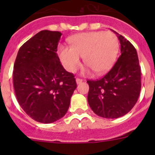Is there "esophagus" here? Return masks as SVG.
I'll return each mask as SVG.
<instances>
[{
    "mask_svg": "<svg viewBox=\"0 0 155 155\" xmlns=\"http://www.w3.org/2000/svg\"><path fill=\"white\" fill-rule=\"evenodd\" d=\"M76 84L77 85H79V84H81L82 82V79H79V78H77V79H76Z\"/></svg>",
    "mask_w": 155,
    "mask_h": 155,
    "instance_id": "34e87169",
    "label": "esophagus"
}]
</instances>
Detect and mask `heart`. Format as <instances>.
<instances>
[{
    "instance_id": "heart-1",
    "label": "heart",
    "mask_w": 155,
    "mask_h": 155,
    "mask_svg": "<svg viewBox=\"0 0 155 155\" xmlns=\"http://www.w3.org/2000/svg\"><path fill=\"white\" fill-rule=\"evenodd\" d=\"M70 46L61 45L58 57L64 68L74 73L81 66V58L88 66L85 73L92 70L102 75L110 70L116 60L119 43L116 35L110 31H91L75 34L69 38Z\"/></svg>"
}]
</instances>
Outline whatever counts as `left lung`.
<instances>
[{
    "mask_svg": "<svg viewBox=\"0 0 155 155\" xmlns=\"http://www.w3.org/2000/svg\"><path fill=\"white\" fill-rule=\"evenodd\" d=\"M118 35L121 55L99 80H87V102L96 115L117 118L126 115L137 102L141 90V70L136 48L123 36Z\"/></svg>",
    "mask_w": 155,
    "mask_h": 155,
    "instance_id": "obj_1",
    "label": "left lung"
}]
</instances>
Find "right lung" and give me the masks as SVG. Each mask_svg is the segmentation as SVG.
I'll return each instance as SVG.
<instances>
[{"instance_id":"add662e5","label":"right lung","mask_w":155,"mask_h":155,"mask_svg":"<svg viewBox=\"0 0 155 155\" xmlns=\"http://www.w3.org/2000/svg\"><path fill=\"white\" fill-rule=\"evenodd\" d=\"M61 36L59 31H40L20 47L14 64L13 86L20 107L44 124L64 116L77 87L56 53Z\"/></svg>"}]
</instances>
